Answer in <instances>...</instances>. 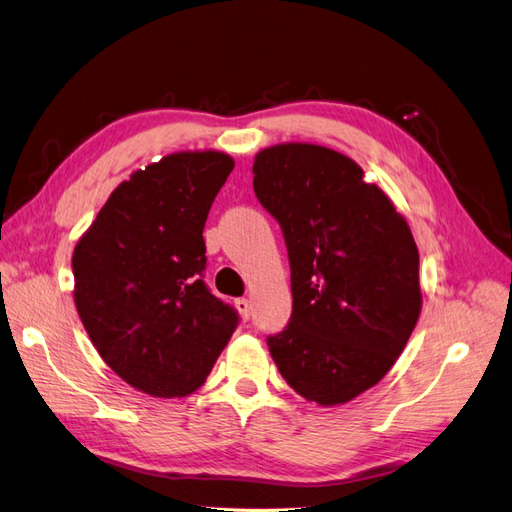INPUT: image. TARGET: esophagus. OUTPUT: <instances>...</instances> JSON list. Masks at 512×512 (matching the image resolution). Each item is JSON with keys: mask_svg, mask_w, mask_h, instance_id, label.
I'll return each mask as SVG.
<instances>
[{"mask_svg": "<svg viewBox=\"0 0 512 512\" xmlns=\"http://www.w3.org/2000/svg\"><path fill=\"white\" fill-rule=\"evenodd\" d=\"M234 306H237V310H239V314L243 316V319L247 321L252 316V301L250 299H245V297H241V299H237L234 301Z\"/></svg>", "mask_w": 512, "mask_h": 512, "instance_id": "1", "label": "esophagus"}]
</instances>
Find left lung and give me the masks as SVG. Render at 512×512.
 <instances>
[{
	"mask_svg": "<svg viewBox=\"0 0 512 512\" xmlns=\"http://www.w3.org/2000/svg\"><path fill=\"white\" fill-rule=\"evenodd\" d=\"M258 202L280 224L293 314L267 344L286 383L340 405L379 383L418 323L420 256L403 215L336 150L282 144L254 161Z\"/></svg>",
	"mask_w": 512,
	"mask_h": 512,
	"instance_id": "obj_1",
	"label": "left lung"
}]
</instances>
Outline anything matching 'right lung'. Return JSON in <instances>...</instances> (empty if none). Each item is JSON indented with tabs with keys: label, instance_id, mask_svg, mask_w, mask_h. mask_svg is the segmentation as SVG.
<instances>
[{
	"label": "right lung",
	"instance_id": "add662e5",
	"mask_svg": "<svg viewBox=\"0 0 512 512\" xmlns=\"http://www.w3.org/2000/svg\"><path fill=\"white\" fill-rule=\"evenodd\" d=\"M234 161L176 153L120 183L73 254L75 306L120 379L159 398L209 377L239 314L204 278L202 230Z\"/></svg>",
	"mask_w": 512,
	"mask_h": 512
}]
</instances>
